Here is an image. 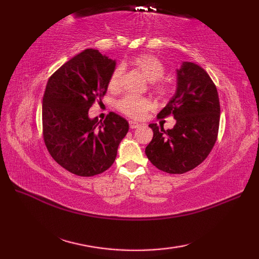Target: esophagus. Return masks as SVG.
<instances>
[{
  "label": "esophagus",
  "instance_id": "1",
  "mask_svg": "<svg viewBox=\"0 0 259 259\" xmlns=\"http://www.w3.org/2000/svg\"><path fill=\"white\" fill-rule=\"evenodd\" d=\"M129 125L131 129H137V128H139L141 124L139 122H137V121H135V120H131V121H129Z\"/></svg>",
  "mask_w": 259,
  "mask_h": 259
}]
</instances>
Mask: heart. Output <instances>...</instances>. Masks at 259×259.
<instances>
[{
	"label": "heart",
	"instance_id": "heart-1",
	"mask_svg": "<svg viewBox=\"0 0 259 259\" xmlns=\"http://www.w3.org/2000/svg\"><path fill=\"white\" fill-rule=\"evenodd\" d=\"M131 63H133L136 68H138L142 72V74L151 82H155L162 78V75L164 74V67L162 62L156 57L150 56V54L137 56L131 60ZM121 74H122V69L120 67L113 71L109 80L110 89H119ZM153 88H155L156 92L161 96L166 95L168 92V87L163 83H156L153 85ZM118 108L120 111H122L124 114L129 115L131 118H141L144 117L148 110L151 108V101L145 97L128 95L123 97L118 102Z\"/></svg>",
	"mask_w": 259,
	"mask_h": 259
}]
</instances>
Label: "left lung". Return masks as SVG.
I'll return each mask as SVG.
<instances>
[{
	"instance_id": "8db88e82",
	"label": "left lung",
	"mask_w": 259,
	"mask_h": 259,
	"mask_svg": "<svg viewBox=\"0 0 259 259\" xmlns=\"http://www.w3.org/2000/svg\"><path fill=\"white\" fill-rule=\"evenodd\" d=\"M177 88L159 118L172 114V129L150 123L153 137L146 155L153 166L167 174H185L200 164L217 140L221 104L210 76L194 62H183Z\"/></svg>"
}]
</instances>
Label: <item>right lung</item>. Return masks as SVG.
<instances>
[{"instance_id": "add662e5", "label": "right lung", "mask_w": 259, "mask_h": 259, "mask_svg": "<svg viewBox=\"0 0 259 259\" xmlns=\"http://www.w3.org/2000/svg\"><path fill=\"white\" fill-rule=\"evenodd\" d=\"M115 60L96 49L76 54L48 81L42 101L43 138L52 158L81 177L106 171L117 157L129 130L121 115L110 112L98 122L89 117L96 100H102Z\"/></svg>"}]
</instances>
